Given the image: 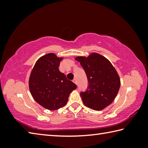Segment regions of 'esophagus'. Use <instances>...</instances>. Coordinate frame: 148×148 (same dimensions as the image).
<instances>
[{
    "mask_svg": "<svg viewBox=\"0 0 148 148\" xmlns=\"http://www.w3.org/2000/svg\"><path fill=\"white\" fill-rule=\"evenodd\" d=\"M72 82H73L74 83H75V84H76L77 85V80H76V79H74L73 80H72Z\"/></svg>",
    "mask_w": 148,
    "mask_h": 148,
    "instance_id": "34e87169",
    "label": "esophagus"
}]
</instances>
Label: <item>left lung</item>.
<instances>
[{"instance_id":"1","label":"left lung","mask_w":148,"mask_h":148,"mask_svg":"<svg viewBox=\"0 0 148 148\" xmlns=\"http://www.w3.org/2000/svg\"><path fill=\"white\" fill-rule=\"evenodd\" d=\"M88 82L86 91L80 95L84 104L95 110H101L116 98L120 87V79L113 65L100 54L92 53L88 57H77Z\"/></svg>"}]
</instances>
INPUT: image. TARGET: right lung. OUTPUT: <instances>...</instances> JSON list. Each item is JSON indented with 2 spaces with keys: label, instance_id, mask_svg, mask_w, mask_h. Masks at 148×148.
Returning <instances> with one entry per match:
<instances>
[{
  "label": "right lung",
  "instance_id": "add662e5",
  "mask_svg": "<svg viewBox=\"0 0 148 148\" xmlns=\"http://www.w3.org/2000/svg\"><path fill=\"white\" fill-rule=\"evenodd\" d=\"M62 58L54 53L40 57L35 63L29 78V89L32 97L42 106L50 110L63 107L76 85L67 79L59 71Z\"/></svg>",
  "mask_w": 148,
  "mask_h": 148
}]
</instances>
